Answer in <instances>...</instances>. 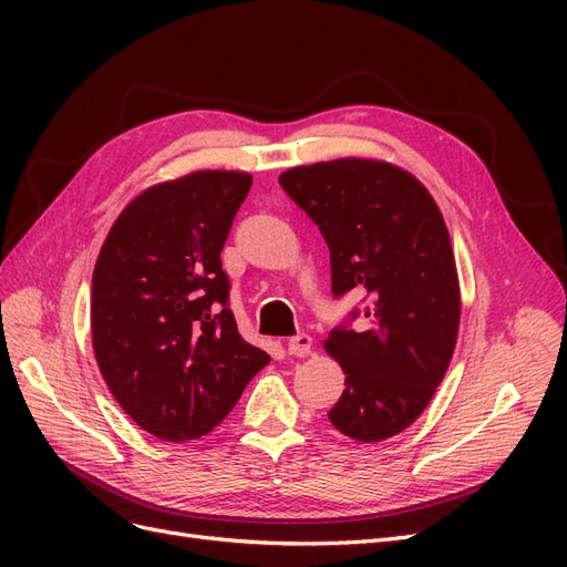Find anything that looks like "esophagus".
I'll use <instances>...</instances> for the list:
<instances>
[{
	"instance_id": "obj_1",
	"label": "esophagus",
	"mask_w": 567,
	"mask_h": 567,
	"mask_svg": "<svg viewBox=\"0 0 567 567\" xmlns=\"http://www.w3.org/2000/svg\"><path fill=\"white\" fill-rule=\"evenodd\" d=\"M310 350H312V338L307 336V333H298V336H293V338L288 340V352L290 354L305 357V354H310Z\"/></svg>"
}]
</instances>
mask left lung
I'll return each mask as SVG.
<instances>
[{
	"instance_id": "obj_1",
	"label": "left lung",
	"mask_w": 567,
	"mask_h": 567,
	"mask_svg": "<svg viewBox=\"0 0 567 567\" xmlns=\"http://www.w3.org/2000/svg\"><path fill=\"white\" fill-rule=\"evenodd\" d=\"M279 184L331 250L333 298L364 293L326 340L346 371L329 419L357 442L398 435L433 400L456 346L458 279L440 208L419 179L379 161L293 167Z\"/></svg>"
}]
</instances>
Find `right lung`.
<instances>
[{
    "label": "right lung",
    "mask_w": 567,
    "mask_h": 567,
    "mask_svg": "<svg viewBox=\"0 0 567 567\" xmlns=\"http://www.w3.org/2000/svg\"><path fill=\"white\" fill-rule=\"evenodd\" d=\"M246 173L146 188L111 227L92 277V340L125 414L165 442L208 435L269 354L238 333L221 269Z\"/></svg>",
    "instance_id": "add662e5"
}]
</instances>
